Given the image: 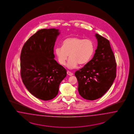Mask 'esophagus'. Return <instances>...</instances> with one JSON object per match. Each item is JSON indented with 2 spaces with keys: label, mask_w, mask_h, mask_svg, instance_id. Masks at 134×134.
Returning <instances> with one entry per match:
<instances>
[{
  "label": "esophagus",
  "mask_w": 134,
  "mask_h": 134,
  "mask_svg": "<svg viewBox=\"0 0 134 134\" xmlns=\"http://www.w3.org/2000/svg\"><path fill=\"white\" fill-rule=\"evenodd\" d=\"M67 75H69L70 76H71L73 75V73H71V72H69V71H67Z\"/></svg>",
  "instance_id": "34e87169"
}]
</instances>
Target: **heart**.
<instances>
[{
    "label": "heart",
    "mask_w": 134,
    "mask_h": 134,
    "mask_svg": "<svg viewBox=\"0 0 134 134\" xmlns=\"http://www.w3.org/2000/svg\"><path fill=\"white\" fill-rule=\"evenodd\" d=\"M95 47L93 42L77 37H71L63 41L62 47H57L55 53L58 62L64 65L68 55L67 67L69 69L77 67L78 64L85 65L89 62L93 55Z\"/></svg>",
    "instance_id": "b5f03b06"
}]
</instances>
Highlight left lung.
<instances>
[{
  "label": "left lung",
  "instance_id": "left-lung-1",
  "mask_svg": "<svg viewBox=\"0 0 134 134\" xmlns=\"http://www.w3.org/2000/svg\"><path fill=\"white\" fill-rule=\"evenodd\" d=\"M95 36L98 44L93 57L75 73L79 94L89 100L103 96L116 77V63L109 41L97 33Z\"/></svg>",
  "mask_w": 134,
  "mask_h": 134
}]
</instances>
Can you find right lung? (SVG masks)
Here are the masks:
<instances>
[{
    "instance_id": "add662e5",
    "label": "right lung",
    "mask_w": 134,
    "mask_h": 134,
    "mask_svg": "<svg viewBox=\"0 0 134 134\" xmlns=\"http://www.w3.org/2000/svg\"><path fill=\"white\" fill-rule=\"evenodd\" d=\"M59 29H42L30 37L20 54V75L29 92L48 101L56 97L59 86L66 77V69L54 59L53 48Z\"/></svg>"
}]
</instances>
